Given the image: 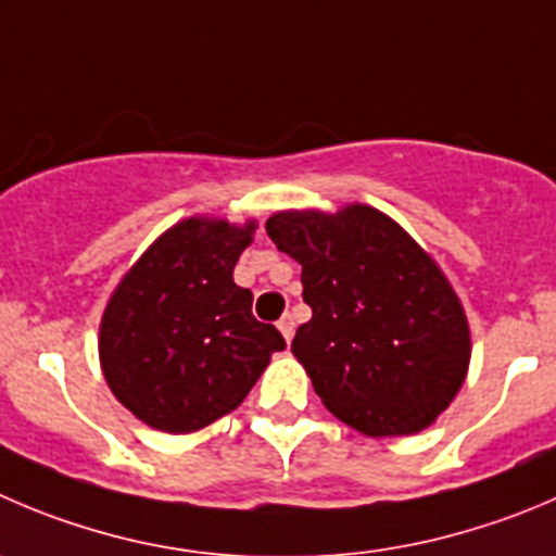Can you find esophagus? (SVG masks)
Instances as JSON below:
<instances>
[{
	"instance_id": "1",
	"label": "esophagus",
	"mask_w": 556,
	"mask_h": 556,
	"mask_svg": "<svg viewBox=\"0 0 556 556\" xmlns=\"http://www.w3.org/2000/svg\"><path fill=\"white\" fill-rule=\"evenodd\" d=\"M275 325H278V330H281V336L287 338V341H292V336H294V319H292V314H283L281 319L275 321Z\"/></svg>"
}]
</instances>
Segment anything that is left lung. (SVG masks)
Segmentation results:
<instances>
[{
	"label": "left lung",
	"instance_id": "8db88e82",
	"mask_svg": "<svg viewBox=\"0 0 556 556\" xmlns=\"http://www.w3.org/2000/svg\"><path fill=\"white\" fill-rule=\"evenodd\" d=\"M267 235L303 264L311 319L292 354L321 404L374 440L431 426L472 357L464 305L431 253L368 204L281 210Z\"/></svg>",
	"mask_w": 556,
	"mask_h": 556
}]
</instances>
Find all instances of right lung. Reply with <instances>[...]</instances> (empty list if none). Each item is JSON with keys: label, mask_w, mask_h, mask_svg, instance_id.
Returning <instances> with one entry per match:
<instances>
[{"label": "right lung", "mask_w": 556, "mask_h": 556, "mask_svg": "<svg viewBox=\"0 0 556 556\" xmlns=\"http://www.w3.org/2000/svg\"><path fill=\"white\" fill-rule=\"evenodd\" d=\"M256 220L193 215L123 275L100 319L98 354L116 401L155 431L193 433L245 401L287 346L251 314L235 264Z\"/></svg>", "instance_id": "1"}]
</instances>
